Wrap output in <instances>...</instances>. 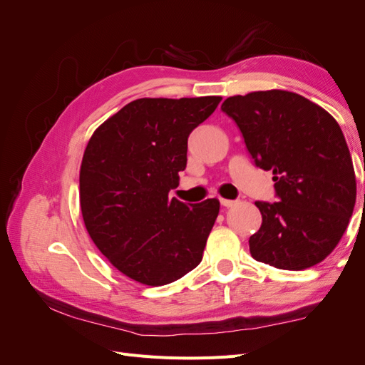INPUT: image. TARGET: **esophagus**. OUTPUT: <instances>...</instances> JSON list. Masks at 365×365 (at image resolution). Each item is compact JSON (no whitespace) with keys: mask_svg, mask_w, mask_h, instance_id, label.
<instances>
[{"mask_svg":"<svg viewBox=\"0 0 365 365\" xmlns=\"http://www.w3.org/2000/svg\"><path fill=\"white\" fill-rule=\"evenodd\" d=\"M220 205H224V207H233L235 204H236V201H233V200H224V197H220Z\"/></svg>","mask_w":365,"mask_h":365,"instance_id":"34e87169","label":"esophagus"}]
</instances>
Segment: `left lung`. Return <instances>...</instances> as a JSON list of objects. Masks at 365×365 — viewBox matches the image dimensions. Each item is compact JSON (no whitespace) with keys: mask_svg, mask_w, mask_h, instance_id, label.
Segmentation results:
<instances>
[{"mask_svg":"<svg viewBox=\"0 0 365 365\" xmlns=\"http://www.w3.org/2000/svg\"><path fill=\"white\" fill-rule=\"evenodd\" d=\"M220 109L236 121L257 168L272 170L280 200L256 202L262 227L250 237L251 256L288 271L324 260L356 202L355 170L336 120L282 90L228 97Z\"/></svg>","mask_w":365,"mask_h":365,"instance_id":"left-lung-1","label":"left lung"}]
</instances>
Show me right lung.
<instances>
[{"mask_svg":"<svg viewBox=\"0 0 365 365\" xmlns=\"http://www.w3.org/2000/svg\"><path fill=\"white\" fill-rule=\"evenodd\" d=\"M222 97L138 98L88 141L81 165V210L96 247L129 279L161 286L202 260L219 201L169 197L187 164V138Z\"/></svg>","mask_w":365,"mask_h":365,"instance_id":"right-lung-1","label":"right lung"}]
</instances>
